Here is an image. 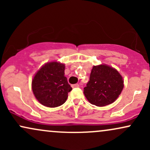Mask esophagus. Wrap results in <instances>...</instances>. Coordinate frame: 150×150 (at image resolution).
Instances as JSON below:
<instances>
[{
	"instance_id": "34e87169",
	"label": "esophagus",
	"mask_w": 150,
	"mask_h": 150,
	"mask_svg": "<svg viewBox=\"0 0 150 150\" xmlns=\"http://www.w3.org/2000/svg\"><path fill=\"white\" fill-rule=\"evenodd\" d=\"M72 86V87H73V88H75V87H79V85L78 84H75V85H71Z\"/></svg>"
}]
</instances>
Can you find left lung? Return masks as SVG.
I'll list each match as a JSON object with an SVG mask.
<instances>
[{
  "mask_svg": "<svg viewBox=\"0 0 150 150\" xmlns=\"http://www.w3.org/2000/svg\"><path fill=\"white\" fill-rule=\"evenodd\" d=\"M123 86V77L116 69L106 65H94L84 94L92 104L104 106L116 100Z\"/></svg>",
  "mask_w": 150,
  "mask_h": 150,
  "instance_id": "8db88e82",
  "label": "left lung"
}]
</instances>
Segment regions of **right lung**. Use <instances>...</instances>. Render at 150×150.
Returning a JSON list of instances; mask_svg holds the SVG:
<instances>
[{
  "instance_id": "right-lung-1",
  "label": "right lung",
  "mask_w": 150,
  "mask_h": 150,
  "mask_svg": "<svg viewBox=\"0 0 150 150\" xmlns=\"http://www.w3.org/2000/svg\"><path fill=\"white\" fill-rule=\"evenodd\" d=\"M65 65L53 61L38 70L32 82L36 99L44 106L54 108L63 104L72 87L65 77Z\"/></svg>"
}]
</instances>
